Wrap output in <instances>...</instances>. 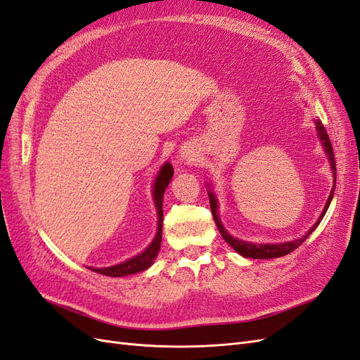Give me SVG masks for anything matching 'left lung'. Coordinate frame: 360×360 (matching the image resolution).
I'll use <instances>...</instances> for the list:
<instances>
[{
	"label": "left lung",
	"mask_w": 360,
	"mask_h": 360,
	"mask_svg": "<svg viewBox=\"0 0 360 360\" xmlns=\"http://www.w3.org/2000/svg\"><path fill=\"white\" fill-rule=\"evenodd\" d=\"M315 126H317V132H319V138L323 143V147L326 150V155H328L329 158V162H330V168H332V174H333V189L329 195V200L328 202H326L324 205V210L321 213V216L319 217V221L314 224V226L311 228V230L302 236L300 238H297V240H292V242H287V243H279V245H267V243H250V242H243V240H238V238L233 237L228 234V231L224 228V225L221 224V219L219 216H217V200L214 197V193L209 191V200H210V209H212V214H213V219L216 222V226L217 230H219L221 236L224 237V240L230 245L236 252H238L240 255L246 257V258H255V259H269V258H279V257H284L290 252H292L294 249H297L307 238L309 237V234L315 230V228L319 226V224L321 222L323 216L326 214V212H328L329 205H330V201L333 198V191H335V181H336V165H335V156H333V148H332V144H330V139H329V135L328 132H326V129L323 126V123L320 122V120H317L315 122Z\"/></svg>",
	"instance_id": "left-lung-1"
}]
</instances>
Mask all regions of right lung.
Segmentation results:
<instances>
[{
    "mask_svg": "<svg viewBox=\"0 0 360 360\" xmlns=\"http://www.w3.org/2000/svg\"><path fill=\"white\" fill-rule=\"evenodd\" d=\"M174 169L171 167V163H165L158 174L156 181H155V189H153V200L156 204V210H158V233L156 237L153 238V242L150 243V246L141 252L139 255L130 258L122 264L111 266V267H102V269H93V271H97L101 275L106 276H112V278H120V276H126V275H134L138 274V271H143L148 269L159 252L160 249V242H162V222H163V210H162V201H163V192H165L167 186L169 184L172 179Z\"/></svg>",
    "mask_w": 360,
    "mask_h": 360,
    "instance_id": "obj_1",
    "label": "right lung"
}]
</instances>
